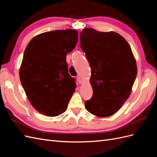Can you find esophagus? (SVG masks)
I'll return each mask as SVG.
<instances>
[{
    "instance_id": "34e87169",
    "label": "esophagus",
    "mask_w": 157,
    "mask_h": 157,
    "mask_svg": "<svg viewBox=\"0 0 157 157\" xmlns=\"http://www.w3.org/2000/svg\"><path fill=\"white\" fill-rule=\"evenodd\" d=\"M77 80L79 84H81L82 83V80H81V78H80V77H77Z\"/></svg>"
}]
</instances>
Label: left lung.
Returning <instances> with one entry per match:
<instances>
[{
    "label": "left lung",
    "mask_w": 157,
    "mask_h": 157,
    "mask_svg": "<svg viewBox=\"0 0 157 157\" xmlns=\"http://www.w3.org/2000/svg\"><path fill=\"white\" fill-rule=\"evenodd\" d=\"M80 47L91 68L93 96L85 101L87 111L106 117L113 115L130 96L137 76V65L130 46L115 32L85 28Z\"/></svg>",
    "instance_id": "left-lung-1"
}]
</instances>
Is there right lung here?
Returning a JSON list of instances; mask_svg holds the SVG:
<instances>
[{
	"instance_id": "obj_1",
	"label": "right lung",
	"mask_w": 157,
	"mask_h": 157,
	"mask_svg": "<svg viewBox=\"0 0 157 157\" xmlns=\"http://www.w3.org/2000/svg\"><path fill=\"white\" fill-rule=\"evenodd\" d=\"M77 41V31L56 30L35 36L26 47L20 81L32 105L43 115L56 117L67 110L77 85L66 56Z\"/></svg>"
}]
</instances>
